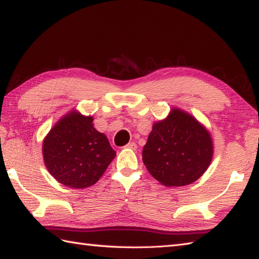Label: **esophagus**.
I'll use <instances>...</instances> for the list:
<instances>
[{
  "instance_id": "esophagus-1",
  "label": "esophagus",
  "mask_w": 259,
  "mask_h": 259,
  "mask_svg": "<svg viewBox=\"0 0 259 259\" xmlns=\"http://www.w3.org/2000/svg\"><path fill=\"white\" fill-rule=\"evenodd\" d=\"M124 148H128V149H133V150H136L137 149V145L135 144V142H129L128 145H125Z\"/></svg>"
}]
</instances>
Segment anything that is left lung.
Masks as SVG:
<instances>
[{
  "mask_svg": "<svg viewBox=\"0 0 259 259\" xmlns=\"http://www.w3.org/2000/svg\"><path fill=\"white\" fill-rule=\"evenodd\" d=\"M212 140L198 121L180 109L156 122L142 150L148 171L159 183L180 187L194 183L212 159Z\"/></svg>",
  "mask_w": 259,
  "mask_h": 259,
  "instance_id": "1",
  "label": "left lung"
}]
</instances>
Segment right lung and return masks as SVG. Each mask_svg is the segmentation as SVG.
I'll return each instance as SVG.
<instances>
[{"mask_svg": "<svg viewBox=\"0 0 259 259\" xmlns=\"http://www.w3.org/2000/svg\"><path fill=\"white\" fill-rule=\"evenodd\" d=\"M92 121L71 111L43 141L45 163L60 184L74 189L95 185L115 157L106 135L93 128Z\"/></svg>", "mask_w": 259, "mask_h": 259, "instance_id": "right-lung-1", "label": "right lung"}]
</instances>
